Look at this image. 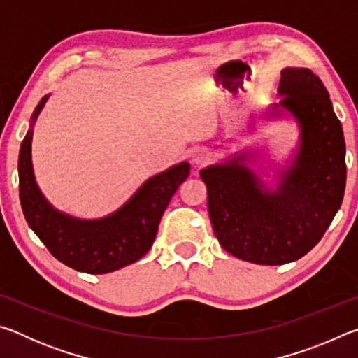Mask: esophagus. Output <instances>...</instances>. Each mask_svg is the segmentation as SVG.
<instances>
[{
    "label": "esophagus",
    "instance_id": "34e87169",
    "mask_svg": "<svg viewBox=\"0 0 358 358\" xmlns=\"http://www.w3.org/2000/svg\"><path fill=\"white\" fill-rule=\"evenodd\" d=\"M211 159V153L207 150V148H196L192 150L191 153V162L196 167H202L207 164V162H210Z\"/></svg>",
    "mask_w": 358,
    "mask_h": 358
}]
</instances>
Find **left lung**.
<instances>
[{"instance_id": "1", "label": "left lung", "mask_w": 358, "mask_h": 358, "mask_svg": "<svg viewBox=\"0 0 358 358\" xmlns=\"http://www.w3.org/2000/svg\"><path fill=\"white\" fill-rule=\"evenodd\" d=\"M278 96L260 126L295 123L299 136L286 157L273 159L254 142L201 171L220 245L257 265L289 264L310 252L346 187L343 126L322 80L306 68H286Z\"/></svg>"}]
</instances>
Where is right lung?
<instances>
[{
	"label": "right lung",
	"mask_w": 358,
	"mask_h": 358,
	"mask_svg": "<svg viewBox=\"0 0 358 358\" xmlns=\"http://www.w3.org/2000/svg\"><path fill=\"white\" fill-rule=\"evenodd\" d=\"M48 98L45 94L34 108L20 145L19 189L28 226L59 262L77 271L102 275L137 262L153 246L162 213L189 177V162L181 161L145 180L128 201L106 216L85 220L64 213L42 194L31 157L34 124Z\"/></svg>",
	"instance_id": "1"
}]
</instances>
